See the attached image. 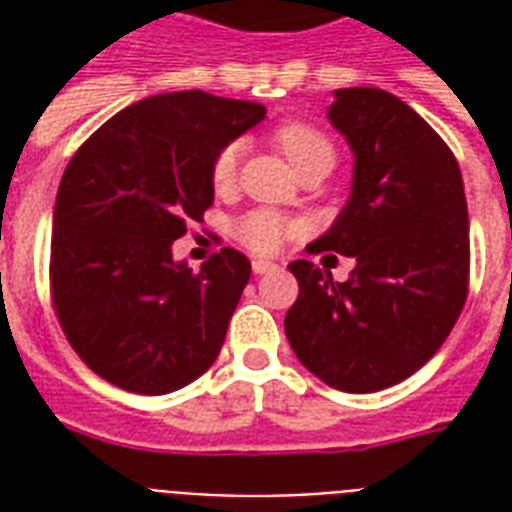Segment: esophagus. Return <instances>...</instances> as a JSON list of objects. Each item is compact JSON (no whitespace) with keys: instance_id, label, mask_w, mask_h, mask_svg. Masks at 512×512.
I'll list each match as a JSON object with an SVG mask.
<instances>
[{"instance_id":"1","label":"esophagus","mask_w":512,"mask_h":512,"mask_svg":"<svg viewBox=\"0 0 512 512\" xmlns=\"http://www.w3.org/2000/svg\"><path fill=\"white\" fill-rule=\"evenodd\" d=\"M276 268V263H271V260H252V271L260 276V273H268Z\"/></svg>"}]
</instances>
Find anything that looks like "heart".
Segmentation results:
<instances>
[{
    "label": "heart",
    "instance_id": "heart-1",
    "mask_svg": "<svg viewBox=\"0 0 512 512\" xmlns=\"http://www.w3.org/2000/svg\"><path fill=\"white\" fill-rule=\"evenodd\" d=\"M273 146L279 148L281 154L287 156V162L295 167L297 175H303L308 170H332L335 167L337 151L332 146V140L319 132L311 124L303 122H287L276 127L271 135ZM236 170H239V146L231 143L217 151L215 162H212V188L215 193H228L236 183ZM236 239L249 247L257 255H271L292 239L297 233V225L287 220L273 209H252L244 217L236 220L233 225Z\"/></svg>",
    "mask_w": 512,
    "mask_h": 512
}]
</instances>
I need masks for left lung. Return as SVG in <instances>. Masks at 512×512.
<instances>
[{
  "instance_id": "8db88e82",
  "label": "left lung",
  "mask_w": 512,
  "mask_h": 512,
  "mask_svg": "<svg viewBox=\"0 0 512 512\" xmlns=\"http://www.w3.org/2000/svg\"><path fill=\"white\" fill-rule=\"evenodd\" d=\"M329 122L353 148V191L316 247L353 257L348 281L289 263L300 295L284 329L308 372L374 393L433 358L462 313L470 223L460 164L404 100L377 87L335 90Z\"/></svg>"
}]
</instances>
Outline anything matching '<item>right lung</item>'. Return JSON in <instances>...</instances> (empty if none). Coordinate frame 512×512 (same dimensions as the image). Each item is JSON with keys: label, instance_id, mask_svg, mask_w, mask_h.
<instances>
[{"label": "right lung", "instance_id": "1", "mask_svg": "<svg viewBox=\"0 0 512 512\" xmlns=\"http://www.w3.org/2000/svg\"><path fill=\"white\" fill-rule=\"evenodd\" d=\"M265 119L249 100L164 92L95 130L60 180L50 295L63 335L92 372L164 396L207 372L252 273L223 247L193 271L172 241L212 207V162Z\"/></svg>", "mask_w": 512, "mask_h": 512}]
</instances>
